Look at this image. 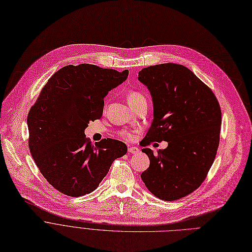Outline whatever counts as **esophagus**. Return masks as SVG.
<instances>
[{"label":"esophagus","instance_id":"obj_1","mask_svg":"<svg viewBox=\"0 0 252 252\" xmlns=\"http://www.w3.org/2000/svg\"><path fill=\"white\" fill-rule=\"evenodd\" d=\"M128 152L131 153V154H138V153L140 152V151H139V149L136 148V147H129V148H128Z\"/></svg>","mask_w":252,"mask_h":252}]
</instances>
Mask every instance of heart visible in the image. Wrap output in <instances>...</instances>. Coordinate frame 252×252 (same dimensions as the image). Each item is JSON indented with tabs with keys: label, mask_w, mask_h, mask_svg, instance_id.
I'll return each instance as SVG.
<instances>
[{
	"label": "heart",
	"mask_w": 252,
	"mask_h": 252,
	"mask_svg": "<svg viewBox=\"0 0 252 252\" xmlns=\"http://www.w3.org/2000/svg\"><path fill=\"white\" fill-rule=\"evenodd\" d=\"M127 99H128V103H129L130 106L131 105H135V104H137L139 102L145 101V100H146L145 96L141 92H139V91H132V92H130L128 94ZM119 134H120L121 137L125 138L126 140H132L133 139V134L131 132H129V131H125V130L124 131H120Z\"/></svg>",
	"instance_id": "b5f03b06"
}]
</instances>
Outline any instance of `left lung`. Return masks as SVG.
Listing matches in <instances>:
<instances>
[{"instance_id":"8db88e82","label":"left lung","mask_w":252,"mask_h":252,"mask_svg":"<svg viewBox=\"0 0 252 252\" xmlns=\"http://www.w3.org/2000/svg\"><path fill=\"white\" fill-rule=\"evenodd\" d=\"M138 79L152 96L154 119L142 146L167 141L168 147L142 152L150 159L141 179L157 197H184L206 179L220 144L221 111L214 92L184 65L162 63L143 68Z\"/></svg>"}]
</instances>
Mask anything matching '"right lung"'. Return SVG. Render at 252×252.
Segmentation results:
<instances>
[{
  "instance_id": "obj_1",
  "label": "right lung",
  "mask_w": 252,
  "mask_h": 252,
  "mask_svg": "<svg viewBox=\"0 0 252 252\" xmlns=\"http://www.w3.org/2000/svg\"><path fill=\"white\" fill-rule=\"evenodd\" d=\"M126 69L66 65L48 79L28 115L29 147L35 165L56 189L69 196L93 191L113 161L127 153L121 141L92 145L84 130L103 114L104 97L128 77Z\"/></svg>"
}]
</instances>
